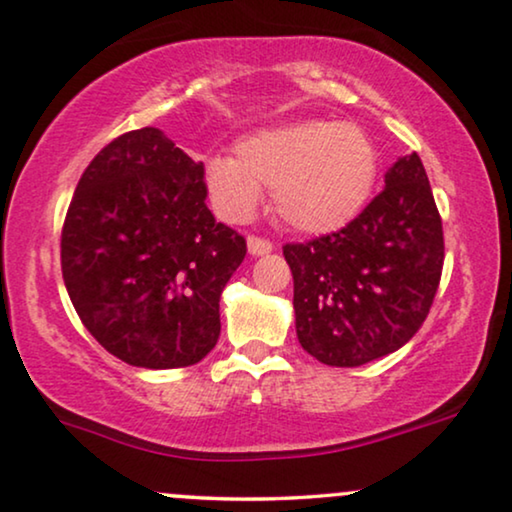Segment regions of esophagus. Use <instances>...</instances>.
Wrapping results in <instances>:
<instances>
[{
	"label": "esophagus",
	"mask_w": 512,
	"mask_h": 512,
	"mask_svg": "<svg viewBox=\"0 0 512 512\" xmlns=\"http://www.w3.org/2000/svg\"><path fill=\"white\" fill-rule=\"evenodd\" d=\"M247 247H249L251 256H265V254H270V251H272V242L263 240V237H258V235H249L247 237Z\"/></svg>",
	"instance_id": "1"
}]
</instances>
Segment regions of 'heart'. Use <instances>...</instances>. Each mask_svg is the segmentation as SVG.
<instances>
[{"label": "heart", "instance_id": "b5f03b06", "mask_svg": "<svg viewBox=\"0 0 512 512\" xmlns=\"http://www.w3.org/2000/svg\"><path fill=\"white\" fill-rule=\"evenodd\" d=\"M376 176L378 152L367 131L329 119L258 129L237 141L235 157L214 155L204 164L209 197L225 218H247L265 185L272 188L277 216L310 235L353 221Z\"/></svg>", "mask_w": 512, "mask_h": 512}]
</instances>
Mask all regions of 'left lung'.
<instances>
[{"instance_id": "obj_1", "label": "left lung", "mask_w": 512, "mask_h": 512, "mask_svg": "<svg viewBox=\"0 0 512 512\" xmlns=\"http://www.w3.org/2000/svg\"><path fill=\"white\" fill-rule=\"evenodd\" d=\"M298 343L329 367L395 353L426 322L444 263L442 218L421 157H400L386 188L345 228L284 247Z\"/></svg>"}]
</instances>
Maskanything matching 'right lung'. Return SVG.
<instances>
[{
    "mask_svg": "<svg viewBox=\"0 0 512 512\" xmlns=\"http://www.w3.org/2000/svg\"><path fill=\"white\" fill-rule=\"evenodd\" d=\"M204 199V164L155 126L115 138L79 178L61 235L65 289L89 334L131 367H190L221 336L218 303L247 242Z\"/></svg>",
    "mask_w": 512,
    "mask_h": 512,
    "instance_id": "1",
    "label": "right lung"
}]
</instances>
